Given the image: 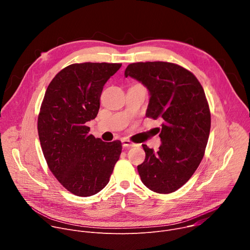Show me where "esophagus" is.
<instances>
[{
    "mask_svg": "<svg viewBox=\"0 0 250 250\" xmlns=\"http://www.w3.org/2000/svg\"><path fill=\"white\" fill-rule=\"evenodd\" d=\"M122 142H123V146H125V147H133V146H135L133 142H131L127 138H123Z\"/></svg>",
    "mask_w": 250,
    "mask_h": 250,
    "instance_id": "esophagus-1",
    "label": "esophagus"
}]
</instances>
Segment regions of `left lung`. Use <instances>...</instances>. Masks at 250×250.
Segmentation results:
<instances>
[{
	"label": "left lung",
	"instance_id": "8db88e82",
	"mask_svg": "<svg viewBox=\"0 0 250 250\" xmlns=\"http://www.w3.org/2000/svg\"><path fill=\"white\" fill-rule=\"evenodd\" d=\"M125 77L148 90L146 117L160 119L159 150L142 145L146 159L137 166L148 189L169 194L181 188L200 165L210 128V114L204 89L185 68L169 62L129 64Z\"/></svg>",
	"mask_w": 250,
	"mask_h": 250
}]
</instances>
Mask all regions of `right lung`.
I'll use <instances>...</instances> for the list:
<instances>
[{"mask_svg": "<svg viewBox=\"0 0 250 250\" xmlns=\"http://www.w3.org/2000/svg\"><path fill=\"white\" fill-rule=\"evenodd\" d=\"M119 63H80L62 69L47 87L38 129L47 165L69 192L89 197L109 183L122 153V142L90 134L86 123L100 109L104 84Z\"/></svg>", "mask_w": 250, "mask_h": 250, "instance_id": "1", "label": "right lung"}]
</instances>
